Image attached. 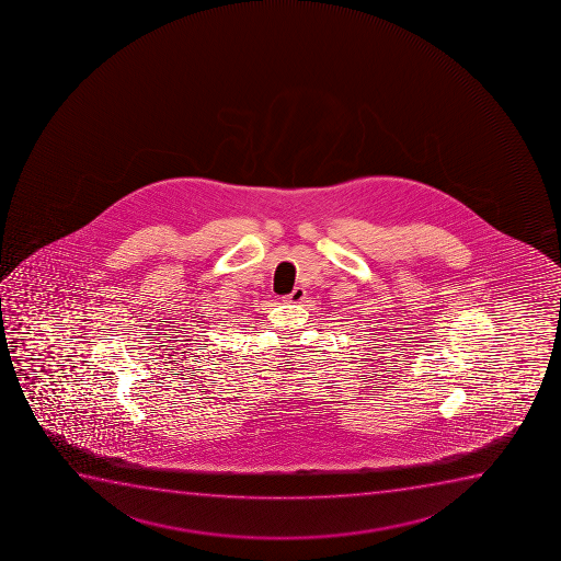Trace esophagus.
I'll return each instance as SVG.
<instances>
[{
    "mask_svg": "<svg viewBox=\"0 0 561 561\" xmlns=\"http://www.w3.org/2000/svg\"><path fill=\"white\" fill-rule=\"evenodd\" d=\"M304 298H306V290L302 287H295L293 293H289L287 297H284L285 302L298 304L302 302Z\"/></svg>",
    "mask_w": 561,
    "mask_h": 561,
    "instance_id": "34e87169",
    "label": "esophagus"
}]
</instances>
